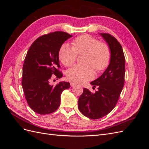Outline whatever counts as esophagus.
I'll list each match as a JSON object with an SVG mask.
<instances>
[{
	"label": "esophagus",
	"mask_w": 149,
	"mask_h": 149,
	"mask_svg": "<svg viewBox=\"0 0 149 149\" xmlns=\"http://www.w3.org/2000/svg\"><path fill=\"white\" fill-rule=\"evenodd\" d=\"M70 85H71V87H73V86H75L76 85L75 83H70Z\"/></svg>",
	"instance_id": "esophagus-1"
}]
</instances>
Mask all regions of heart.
<instances>
[{
	"instance_id": "heart-1",
	"label": "heart",
	"mask_w": 149,
	"mask_h": 149,
	"mask_svg": "<svg viewBox=\"0 0 149 149\" xmlns=\"http://www.w3.org/2000/svg\"><path fill=\"white\" fill-rule=\"evenodd\" d=\"M73 47L62 45L58 52L61 62L66 66H71L76 61L78 54L86 53L85 65H76L67 71L66 76L70 81L81 83L92 79L94 70L100 71L109 65L111 51L106 44L88 35H80L73 42Z\"/></svg>"
}]
</instances>
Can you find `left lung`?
I'll use <instances>...</instances> for the list:
<instances>
[{
	"label": "left lung",
	"instance_id": "1",
	"mask_svg": "<svg viewBox=\"0 0 149 149\" xmlns=\"http://www.w3.org/2000/svg\"><path fill=\"white\" fill-rule=\"evenodd\" d=\"M109 45L111 60L107 68L97 79L91 83L98 91L92 93L86 88L78 100V109L87 118L100 119L114 109L123 89L125 78V56L121 45L109 33H101Z\"/></svg>",
	"mask_w": 149,
	"mask_h": 149
}]
</instances>
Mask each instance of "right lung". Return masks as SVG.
Masks as SVG:
<instances>
[{"label": "right lung", "instance_id": "1", "mask_svg": "<svg viewBox=\"0 0 149 149\" xmlns=\"http://www.w3.org/2000/svg\"><path fill=\"white\" fill-rule=\"evenodd\" d=\"M72 35L65 31H53L43 35L31 44L25 58L22 86L29 106L39 114H48L58 109L61 94L70 87L67 82L49 84L53 75L61 78L58 52ZM52 76V77L51 76Z\"/></svg>", "mask_w": 149, "mask_h": 149}]
</instances>
